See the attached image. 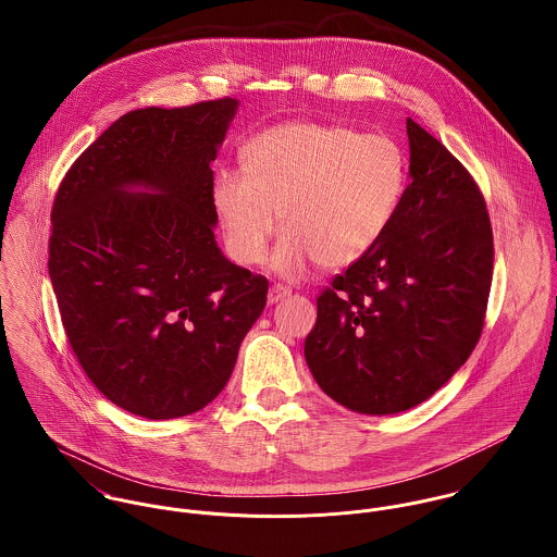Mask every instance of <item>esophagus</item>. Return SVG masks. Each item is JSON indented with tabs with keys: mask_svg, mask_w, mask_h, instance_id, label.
<instances>
[{
	"mask_svg": "<svg viewBox=\"0 0 557 557\" xmlns=\"http://www.w3.org/2000/svg\"><path fill=\"white\" fill-rule=\"evenodd\" d=\"M289 294H292V289H289V287H285V285H278V283H276V285H272V287H270V294H268V302H270V305H276L278 300L287 298Z\"/></svg>",
	"mask_w": 557,
	"mask_h": 557,
	"instance_id": "obj_1",
	"label": "esophagus"
}]
</instances>
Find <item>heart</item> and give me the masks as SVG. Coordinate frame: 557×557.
Masks as SVG:
<instances>
[{
	"label": "heart",
	"mask_w": 557,
	"mask_h": 557,
	"mask_svg": "<svg viewBox=\"0 0 557 557\" xmlns=\"http://www.w3.org/2000/svg\"><path fill=\"white\" fill-rule=\"evenodd\" d=\"M405 157L386 135L343 124L296 122L246 148V171L225 166L214 182L230 252L263 261L283 225L272 265L296 278L311 263L338 270L360 261L388 230L405 188Z\"/></svg>",
	"instance_id": "obj_1"
}]
</instances>
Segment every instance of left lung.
I'll use <instances>...</instances> for the list:
<instances>
[{"instance_id": "8db88e82", "label": "left lung", "mask_w": 557, "mask_h": 557, "mask_svg": "<svg viewBox=\"0 0 557 557\" xmlns=\"http://www.w3.org/2000/svg\"><path fill=\"white\" fill-rule=\"evenodd\" d=\"M409 175L380 242L318 298L305 356L343 407L388 416L435 395L470 358L493 281V232L472 173L407 117Z\"/></svg>"}]
</instances>
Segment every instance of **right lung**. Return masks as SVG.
<instances>
[{"label": "right lung", "instance_id": "obj_1", "mask_svg": "<svg viewBox=\"0 0 557 557\" xmlns=\"http://www.w3.org/2000/svg\"><path fill=\"white\" fill-rule=\"evenodd\" d=\"M238 100L137 109L66 171L51 210L49 274L91 384L150 420L195 413L227 386L268 278L214 239L216 148ZM135 185L152 194H128Z\"/></svg>", "mask_w": 557, "mask_h": 557}]
</instances>
